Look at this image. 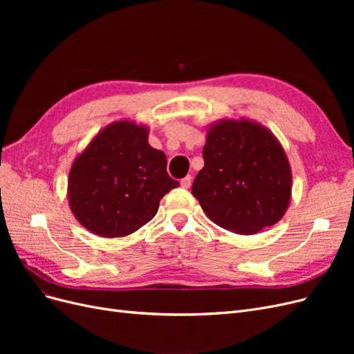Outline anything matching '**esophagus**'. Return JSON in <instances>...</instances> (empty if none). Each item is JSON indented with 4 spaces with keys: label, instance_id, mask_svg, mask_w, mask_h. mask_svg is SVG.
Returning a JSON list of instances; mask_svg holds the SVG:
<instances>
[{
    "label": "esophagus",
    "instance_id": "1",
    "mask_svg": "<svg viewBox=\"0 0 354 354\" xmlns=\"http://www.w3.org/2000/svg\"><path fill=\"white\" fill-rule=\"evenodd\" d=\"M180 185H181V187L189 189V187H190V185H192V177H190V176H186L185 178H181Z\"/></svg>",
    "mask_w": 354,
    "mask_h": 354
}]
</instances>
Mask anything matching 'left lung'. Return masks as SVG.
Masks as SVG:
<instances>
[{
	"instance_id": "1",
	"label": "left lung",
	"mask_w": 354,
	"mask_h": 354,
	"mask_svg": "<svg viewBox=\"0 0 354 354\" xmlns=\"http://www.w3.org/2000/svg\"><path fill=\"white\" fill-rule=\"evenodd\" d=\"M205 165L194 195L209 220L239 234L279 221L289 207L292 173L274 134L252 120H221L207 128Z\"/></svg>"
}]
</instances>
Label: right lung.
Returning a JSON list of instances; mask_svg holds the SVG:
<instances>
[{"instance_id": "obj_1", "label": "right lung", "mask_w": 354, "mask_h": 354, "mask_svg": "<svg viewBox=\"0 0 354 354\" xmlns=\"http://www.w3.org/2000/svg\"><path fill=\"white\" fill-rule=\"evenodd\" d=\"M149 127L122 120L95 134L73 159L68 178L71 211L91 233L122 238L158 212L180 186L167 173V156L147 142Z\"/></svg>"}]
</instances>
